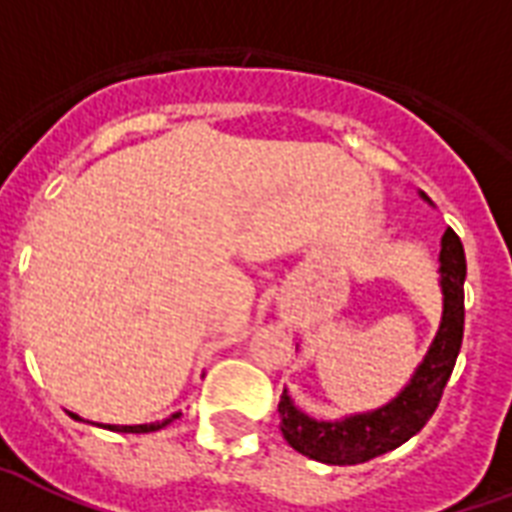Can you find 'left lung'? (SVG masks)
Instances as JSON below:
<instances>
[{
	"instance_id": "1",
	"label": "left lung",
	"mask_w": 512,
	"mask_h": 512,
	"mask_svg": "<svg viewBox=\"0 0 512 512\" xmlns=\"http://www.w3.org/2000/svg\"><path fill=\"white\" fill-rule=\"evenodd\" d=\"M419 197L433 205L425 192ZM441 293L443 315L438 334L406 387L384 406L350 414L342 419H315L304 414L288 390H283L277 411L280 430L291 449L323 465H360L398 449L427 425L441 403L443 387L449 382L465 331V248L454 229L441 237Z\"/></svg>"
}]
</instances>
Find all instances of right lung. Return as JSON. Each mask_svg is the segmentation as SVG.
<instances>
[{
  "label": "right lung",
  "instance_id": "add662e5",
  "mask_svg": "<svg viewBox=\"0 0 512 512\" xmlns=\"http://www.w3.org/2000/svg\"><path fill=\"white\" fill-rule=\"evenodd\" d=\"M178 417H181V414H173V417L162 419V422H152V425H98V427H106V430H114V433H154V430H162V427L170 425V422Z\"/></svg>",
  "mask_w": 512,
  "mask_h": 512
}]
</instances>
